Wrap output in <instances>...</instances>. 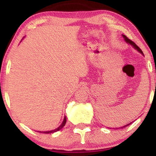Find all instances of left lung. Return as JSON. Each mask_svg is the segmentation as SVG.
Here are the masks:
<instances>
[{
	"label": "left lung",
	"instance_id": "obj_1",
	"mask_svg": "<svg viewBox=\"0 0 156 156\" xmlns=\"http://www.w3.org/2000/svg\"><path fill=\"white\" fill-rule=\"evenodd\" d=\"M122 36H123V37H124V38H125V40L126 41V42H127V43H129V44H130L132 45V46H133V47H134V48H135V49H136V50H137V51H139V52H140V53H141V54H143V51H142V50H140V47H139L138 46H137V44H136L135 42H133V41H132V40H130V39H128V38H127V37L125 36V35H122ZM130 124H131V123L128 124V125H125V126H123V127H122L121 128H124V127H127V126H128V125H130Z\"/></svg>",
	"mask_w": 156,
	"mask_h": 156
}]
</instances>
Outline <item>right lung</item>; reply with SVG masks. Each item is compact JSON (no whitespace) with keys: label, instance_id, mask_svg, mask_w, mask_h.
<instances>
[{"label":"right lung","instance_id":"right-lung-1","mask_svg":"<svg viewBox=\"0 0 156 156\" xmlns=\"http://www.w3.org/2000/svg\"><path fill=\"white\" fill-rule=\"evenodd\" d=\"M66 117H65L64 118V120L63 122H62V123L61 124V125H60V127H58V128H56V129H54V130H52V131H47V132H39V133H45V134H48V133H55V132L60 130V129H62V127H64L65 125H66Z\"/></svg>","mask_w":156,"mask_h":156}]
</instances>
